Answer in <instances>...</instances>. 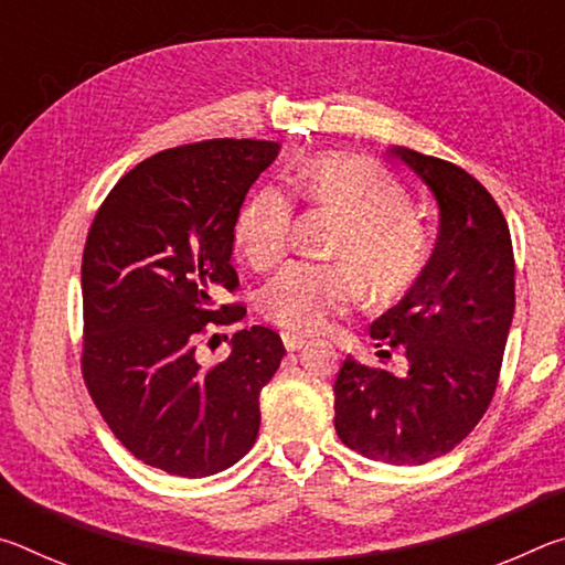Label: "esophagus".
Returning <instances> with one entry per match:
<instances>
[{"mask_svg":"<svg viewBox=\"0 0 565 565\" xmlns=\"http://www.w3.org/2000/svg\"><path fill=\"white\" fill-rule=\"evenodd\" d=\"M281 341L286 351H301L306 347V339L296 337V333H281Z\"/></svg>","mask_w":565,"mask_h":565,"instance_id":"34e87169","label":"esophagus"}]
</instances>
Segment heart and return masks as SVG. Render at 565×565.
I'll return each instance as SVG.
<instances>
[{
	"mask_svg": "<svg viewBox=\"0 0 565 565\" xmlns=\"http://www.w3.org/2000/svg\"><path fill=\"white\" fill-rule=\"evenodd\" d=\"M291 191L306 206L341 218L329 256L337 264L294 262L259 294L274 327L296 337L319 333L359 301V284L374 303H391L418 281L431 259V232L411 209L408 191L374 161L319 154L296 169ZM291 199L276 186L256 189L238 209L236 246L256 271L286 254Z\"/></svg>",
	"mask_w": 565,
	"mask_h": 565,
	"instance_id": "b5f03b06",
	"label": "heart"
}]
</instances>
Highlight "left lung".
Listing matches in <instances>:
<instances>
[{"instance_id": "obj_1", "label": "left lung", "mask_w": 565, "mask_h": 565, "mask_svg": "<svg viewBox=\"0 0 565 565\" xmlns=\"http://www.w3.org/2000/svg\"><path fill=\"white\" fill-rule=\"evenodd\" d=\"M391 154L434 191L441 232L418 281L371 327L376 347L406 353L408 371L347 356L333 426L361 456L420 466L454 451L491 404L515 309V262L509 224L481 181L414 149Z\"/></svg>"}]
</instances>
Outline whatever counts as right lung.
I'll list each match as a JSON object with an SVG mask.
<instances>
[{"label": "right lung", "mask_w": 565, "mask_h": 565, "mask_svg": "<svg viewBox=\"0 0 565 565\" xmlns=\"http://www.w3.org/2000/svg\"><path fill=\"white\" fill-rule=\"evenodd\" d=\"M276 154L264 139L159 151L114 184L87 234L84 384L121 446L167 473L224 471L259 434V394L284 359L279 333L236 331L228 359L209 369L196 343L244 319V303L218 299L238 289L236 214Z\"/></svg>", "instance_id": "add662e5"}]
</instances>
